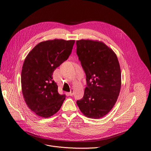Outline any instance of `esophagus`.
Here are the masks:
<instances>
[{"label": "esophagus", "mask_w": 151, "mask_h": 151, "mask_svg": "<svg viewBox=\"0 0 151 151\" xmlns=\"http://www.w3.org/2000/svg\"><path fill=\"white\" fill-rule=\"evenodd\" d=\"M73 95V90L72 89H71L70 90V92H69V96H72Z\"/></svg>", "instance_id": "34e87169"}]
</instances>
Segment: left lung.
Here are the masks:
<instances>
[{"mask_svg": "<svg viewBox=\"0 0 151 151\" xmlns=\"http://www.w3.org/2000/svg\"><path fill=\"white\" fill-rule=\"evenodd\" d=\"M76 54L86 76L83 97L76 104L86 117L99 119L107 114L117 100L121 73L117 58L105 43L76 41Z\"/></svg>", "mask_w": 151, "mask_h": 151, "instance_id": "obj_1", "label": "left lung"}]
</instances>
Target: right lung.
I'll use <instances>...</instances> for the list:
<instances>
[{
	"label": "right lung",
	"mask_w": 151,
	"mask_h": 151,
	"mask_svg": "<svg viewBox=\"0 0 151 151\" xmlns=\"http://www.w3.org/2000/svg\"><path fill=\"white\" fill-rule=\"evenodd\" d=\"M75 40L55 39L37 45L28 54L21 71L22 92L28 107L37 116L56 113L65 99L52 80L54 71L67 60Z\"/></svg>",
	"instance_id": "right-lung-1"
}]
</instances>
